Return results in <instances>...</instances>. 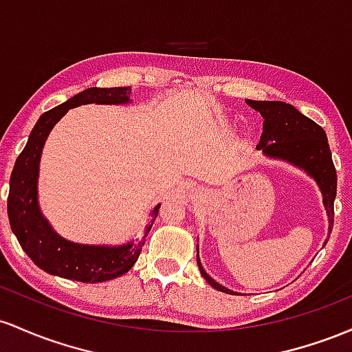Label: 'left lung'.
<instances>
[{
  "label": "left lung",
  "mask_w": 352,
  "mask_h": 352,
  "mask_svg": "<svg viewBox=\"0 0 352 352\" xmlns=\"http://www.w3.org/2000/svg\"><path fill=\"white\" fill-rule=\"evenodd\" d=\"M252 109L261 113L264 118L261 141L256 146L272 160H281L307 173L318 183L322 192L327 218H329V234L334 224V199L338 189V176L331 156L329 143L324 129L313 120L299 113L293 104L283 101H252L246 100ZM201 276L214 289L226 294H236L234 291L221 286L204 271L199 261V251L196 254Z\"/></svg>",
  "instance_id": "8db88e82"
}]
</instances>
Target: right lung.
I'll list each match as a JSON object with an SVG mask.
<instances>
[{
    "label": "right lung",
    "mask_w": 352,
    "mask_h": 352,
    "mask_svg": "<svg viewBox=\"0 0 352 352\" xmlns=\"http://www.w3.org/2000/svg\"><path fill=\"white\" fill-rule=\"evenodd\" d=\"M131 96V86L126 88H88L68 101L39 116L25 149L14 163L10 177L8 195V218L13 232L31 261L59 278L81 283H104L124 274L140 258L144 238L155 223L161 204L153 208L151 219L141 239L129 241L120 246H94L68 241L58 234L48 219L43 216L38 203V176L43 146L54 124L68 113V109L81 104H126Z\"/></svg>",
    "instance_id": "obj_1"
}]
</instances>
